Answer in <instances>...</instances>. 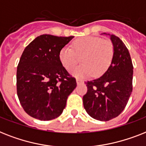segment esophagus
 Instances as JSON below:
<instances>
[{
    "instance_id": "34e87169",
    "label": "esophagus",
    "mask_w": 146,
    "mask_h": 146,
    "mask_svg": "<svg viewBox=\"0 0 146 146\" xmlns=\"http://www.w3.org/2000/svg\"><path fill=\"white\" fill-rule=\"evenodd\" d=\"M76 81H77V84H84V81H83L82 80H80V79H78V78H77L76 79Z\"/></svg>"
}]
</instances>
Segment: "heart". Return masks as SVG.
<instances>
[{"instance_id": "heart-1", "label": "heart", "mask_w": 146, "mask_h": 146, "mask_svg": "<svg viewBox=\"0 0 146 146\" xmlns=\"http://www.w3.org/2000/svg\"><path fill=\"white\" fill-rule=\"evenodd\" d=\"M114 56V46L108 39L87 36L74 40L72 49L65 46L59 52L60 62L66 70H71L80 60L82 64L71 71L78 78L92 75L101 76L108 70Z\"/></svg>"}]
</instances>
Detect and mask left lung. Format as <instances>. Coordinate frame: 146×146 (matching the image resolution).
<instances>
[{
	"label": "left lung",
	"mask_w": 146,
	"mask_h": 146,
	"mask_svg": "<svg viewBox=\"0 0 146 146\" xmlns=\"http://www.w3.org/2000/svg\"><path fill=\"white\" fill-rule=\"evenodd\" d=\"M110 37L114 56L102 76L86 83L87 92L83 103L87 114L98 121H107L117 117L127 106L133 90V66L127 46L118 37Z\"/></svg>",
	"instance_id": "8db88e82"
}]
</instances>
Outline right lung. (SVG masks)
<instances>
[{
  "mask_svg": "<svg viewBox=\"0 0 146 146\" xmlns=\"http://www.w3.org/2000/svg\"><path fill=\"white\" fill-rule=\"evenodd\" d=\"M73 38L42 35L23 51L17 66L16 88L21 106L31 117L50 121L66 108L77 83L62 65L59 54Z\"/></svg>",
  "mask_w": 146,
  "mask_h": 146,
  "instance_id": "add662e5",
  "label": "right lung"
}]
</instances>
